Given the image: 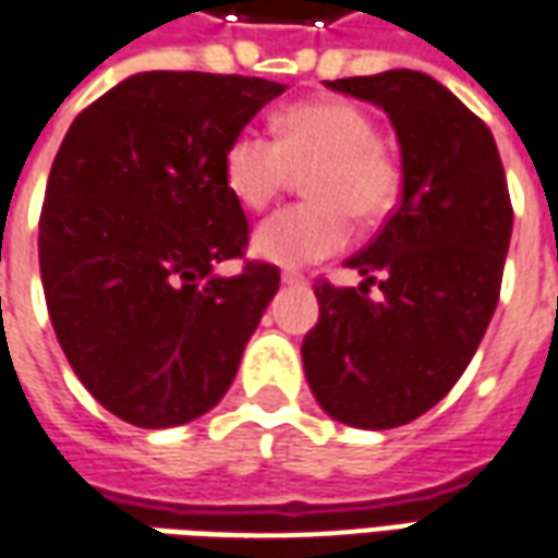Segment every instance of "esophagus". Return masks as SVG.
Here are the masks:
<instances>
[{
    "label": "esophagus",
    "instance_id": "obj_1",
    "mask_svg": "<svg viewBox=\"0 0 558 558\" xmlns=\"http://www.w3.org/2000/svg\"><path fill=\"white\" fill-rule=\"evenodd\" d=\"M280 280H283L287 287H307V278L305 275H299V271H283Z\"/></svg>",
    "mask_w": 558,
    "mask_h": 558
}]
</instances>
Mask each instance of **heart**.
Returning a JSON list of instances; mask_svg holds the SVG:
<instances>
[{"label": "heart", "instance_id": "obj_1", "mask_svg": "<svg viewBox=\"0 0 558 558\" xmlns=\"http://www.w3.org/2000/svg\"><path fill=\"white\" fill-rule=\"evenodd\" d=\"M299 171L311 198L268 217L253 239L278 266L332 256L350 241V217L377 223L399 198V166L377 142L374 117L341 99L292 105L278 117V138L247 126L223 154L226 186L251 211H266Z\"/></svg>", "mask_w": 558, "mask_h": 558}]
</instances>
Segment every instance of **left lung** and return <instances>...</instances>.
I'll return each instance as SVG.
<instances>
[{
  "label": "left lung",
  "instance_id": "left-lung-1",
  "mask_svg": "<svg viewBox=\"0 0 558 558\" xmlns=\"http://www.w3.org/2000/svg\"><path fill=\"white\" fill-rule=\"evenodd\" d=\"M380 105L401 147V198L347 266L360 287L319 280L302 362L326 414L396 428L453 389L493 319L513 229L496 138L435 77L411 69L326 81ZM378 283L380 300L367 299Z\"/></svg>",
  "mask_w": 558,
  "mask_h": 558
}]
</instances>
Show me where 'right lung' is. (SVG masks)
Wrapping results in <instances>:
<instances>
[{
	"instance_id": "right-lung-1",
	"label": "right lung",
	"mask_w": 558,
	"mask_h": 558,
	"mask_svg": "<svg viewBox=\"0 0 558 558\" xmlns=\"http://www.w3.org/2000/svg\"><path fill=\"white\" fill-rule=\"evenodd\" d=\"M283 93L266 77L142 72L87 105L50 166L38 266L50 323L93 399L142 428L223 399L280 287L271 263L232 278L251 226L223 154Z\"/></svg>"
}]
</instances>
